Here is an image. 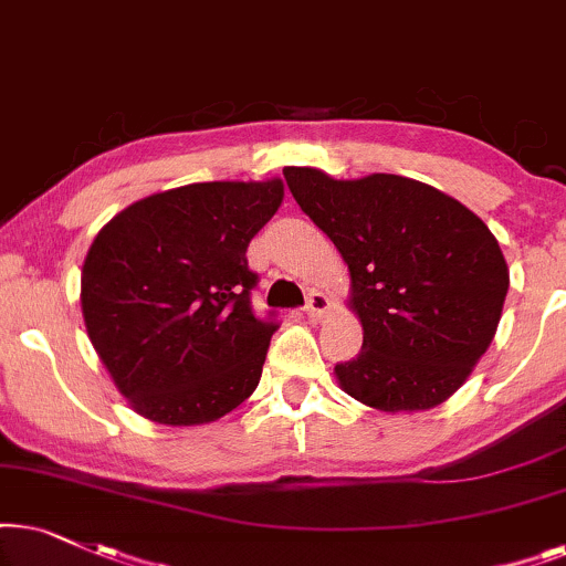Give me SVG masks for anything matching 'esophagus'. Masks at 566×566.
<instances>
[{"instance_id": "esophagus-1", "label": "esophagus", "mask_w": 566, "mask_h": 566, "mask_svg": "<svg viewBox=\"0 0 566 566\" xmlns=\"http://www.w3.org/2000/svg\"><path fill=\"white\" fill-rule=\"evenodd\" d=\"M328 307H331V297L326 295V292L313 290L311 295H307L305 313H307V318H311V321H321V318H323V313H326Z\"/></svg>"}]
</instances>
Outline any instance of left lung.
Returning <instances> with one entry per match:
<instances>
[{
  "label": "left lung",
  "instance_id": "left-lung-1",
  "mask_svg": "<svg viewBox=\"0 0 566 566\" xmlns=\"http://www.w3.org/2000/svg\"><path fill=\"white\" fill-rule=\"evenodd\" d=\"M284 180L352 274L365 338L336 365L342 388L380 411L432 409L453 396L492 344L510 287L486 224L403 176L334 180L284 168Z\"/></svg>",
  "mask_w": 566,
  "mask_h": 566
}]
</instances>
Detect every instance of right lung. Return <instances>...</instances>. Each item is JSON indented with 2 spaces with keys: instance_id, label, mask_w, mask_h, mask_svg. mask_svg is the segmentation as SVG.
I'll return each mask as SVG.
<instances>
[{
  "instance_id": "1",
  "label": "right lung",
  "mask_w": 566,
  "mask_h": 566,
  "mask_svg": "<svg viewBox=\"0 0 566 566\" xmlns=\"http://www.w3.org/2000/svg\"><path fill=\"white\" fill-rule=\"evenodd\" d=\"M282 180L188 184L113 217L82 266V315L113 382L157 424H207L261 380L276 313H253L245 251Z\"/></svg>"
}]
</instances>
